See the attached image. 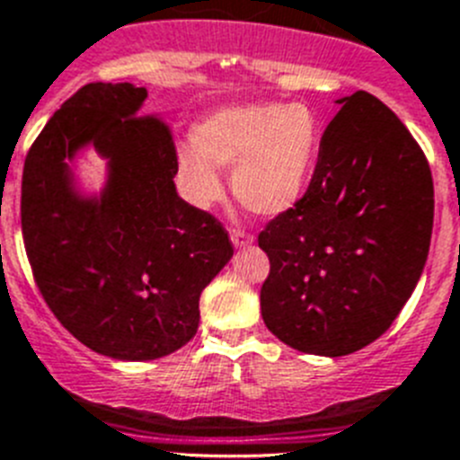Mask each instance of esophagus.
Masks as SVG:
<instances>
[{
	"label": "esophagus",
	"instance_id": "obj_1",
	"mask_svg": "<svg viewBox=\"0 0 460 460\" xmlns=\"http://www.w3.org/2000/svg\"><path fill=\"white\" fill-rule=\"evenodd\" d=\"M230 239H233V243L237 246V249H242V246H249V243L253 242V237H251L249 233H243L242 227H233V230H230Z\"/></svg>",
	"mask_w": 460,
	"mask_h": 460
}]
</instances>
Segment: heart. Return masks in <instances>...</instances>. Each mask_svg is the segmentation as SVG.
Returning a JSON list of instances; mask_svg holds the SVG:
<instances>
[{
  "instance_id": "heart-1",
  "label": "heart",
  "mask_w": 460,
  "mask_h": 460,
  "mask_svg": "<svg viewBox=\"0 0 460 460\" xmlns=\"http://www.w3.org/2000/svg\"><path fill=\"white\" fill-rule=\"evenodd\" d=\"M174 152L193 205L221 195L218 168H230L234 200L260 218L290 211L306 193L320 154V124L302 103H249L211 112Z\"/></svg>"
}]
</instances>
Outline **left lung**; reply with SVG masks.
I'll list each match as a JSON object with an SVG mask.
<instances>
[{
	"label": "left lung",
	"mask_w": 460,
	"mask_h": 460,
	"mask_svg": "<svg viewBox=\"0 0 460 460\" xmlns=\"http://www.w3.org/2000/svg\"><path fill=\"white\" fill-rule=\"evenodd\" d=\"M306 195L267 223V329L306 355L380 339L417 288L433 233V177L403 121L368 92L336 101Z\"/></svg>",
	"instance_id": "8db88e82"
}]
</instances>
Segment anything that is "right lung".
<instances>
[{
	"instance_id": "1",
	"label": "right lung",
	"mask_w": 460,
	"mask_h": 460,
	"mask_svg": "<svg viewBox=\"0 0 460 460\" xmlns=\"http://www.w3.org/2000/svg\"><path fill=\"white\" fill-rule=\"evenodd\" d=\"M147 89L92 83L57 110L22 170V239L36 286L80 343L119 361L172 355L200 324V295L233 258L221 223L177 195L168 126ZM92 148L106 181L87 191Z\"/></svg>"
}]
</instances>
